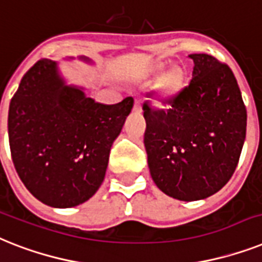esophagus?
<instances>
[{
	"label": "esophagus",
	"instance_id": "34e87169",
	"mask_svg": "<svg viewBox=\"0 0 262 262\" xmlns=\"http://www.w3.org/2000/svg\"><path fill=\"white\" fill-rule=\"evenodd\" d=\"M133 110H141V101L140 99H136L135 106H133Z\"/></svg>",
	"mask_w": 262,
	"mask_h": 262
}]
</instances>
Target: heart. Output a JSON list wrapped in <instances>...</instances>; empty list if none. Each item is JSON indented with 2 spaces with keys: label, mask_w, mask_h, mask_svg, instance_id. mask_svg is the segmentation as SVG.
Returning a JSON list of instances; mask_svg holds the SVG:
<instances>
[{
  "label": "heart",
  "mask_w": 262,
  "mask_h": 262,
  "mask_svg": "<svg viewBox=\"0 0 262 262\" xmlns=\"http://www.w3.org/2000/svg\"><path fill=\"white\" fill-rule=\"evenodd\" d=\"M161 70V66H155L150 70V74H157ZM180 83H182V72L179 70H171L167 74L161 76L157 83V89L161 94L171 95L175 94L176 91L179 90Z\"/></svg>",
  "instance_id": "b5f03b06"
}]
</instances>
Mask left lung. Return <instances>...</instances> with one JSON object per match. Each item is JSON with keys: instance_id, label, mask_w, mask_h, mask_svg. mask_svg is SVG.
<instances>
[{"instance_id": "1", "label": "left lung", "mask_w": 262, "mask_h": 262, "mask_svg": "<svg viewBox=\"0 0 262 262\" xmlns=\"http://www.w3.org/2000/svg\"><path fill=\"white\" fill-rule=\"evenodd\" d=\"M192 80L161 102L142 105L150 176L168 196L192 202L218 192L234 173L246 136L245 103L231 69L192 54ZM150 99V97H148Z\"/></svg>"}]
</instances>
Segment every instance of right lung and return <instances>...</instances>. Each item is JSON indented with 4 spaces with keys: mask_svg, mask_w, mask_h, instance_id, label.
I'll return each instance as SVG.
<instances>
[{
    "mask_svg": "<svg viewBox=\"0 0 262 262\" xmlns=\"http://www.w3.org/2000/svg\"><path fill=\"white\" fill-rule=\"evenodd\" d=\"M126 97L102 105L66 86L56 63L40 59L12 97L10 155L29 192L52 207H74L101 187L110 148L133 107Z\"/></svg>",
    "mask_w": 262,
    "mask_h": 262,
    "instance_id": "1",
    "label": "right lung"
}]
</instances>
